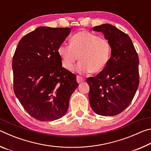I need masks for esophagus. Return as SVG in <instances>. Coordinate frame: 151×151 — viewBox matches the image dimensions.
Instances as JSON below:
<instances>
[{"label": "esophagus", "instance_id": "esophagus-1", "mask_svg": "<svg viewBox=\"0 0 151 151\" xmlns=\"http://www.w3.org/2000/svg\"><path fill=\"white\" fill-rule=\"evenodd\" d=\"M76 81H77V83H81L82 82L85 81V79H84L82 76H76Z\"/></svg>", "mask_w": 151, "mask_h": 151}]
</instances>
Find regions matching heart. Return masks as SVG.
Wrapping results in <instances>:
<instances>
[{
  "label": "heart",
  "mask_w": 151,
  "mask_h": 151,
  "mask_svg": "<svg viewBox=\"0 0 151 151\" xmlns=\"http://www.w3.org/2000/svg\"><path fill=\"white\" fill-rule=\"evenodd\" d=\"M57 52L65 69L72 70L79 57L76 68L78 73H99L108 65L111 47L106 39L83 30L71 37L70 45L61 44Z\"/></svg>",
  "instance_id": "1"
}]
</instances>
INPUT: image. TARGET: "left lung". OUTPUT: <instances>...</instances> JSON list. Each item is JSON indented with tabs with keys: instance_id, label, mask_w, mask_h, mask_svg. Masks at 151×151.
Segmentation results:
<instances>
[{
	"instance_id": "8db88e82",
	"label": "left lung",
	"mask_w": 151,
	"mask_h": 151,
	"mask_svg": "<svg viewBox=\"0 0 151 151\" xmlns=\"http://www.w3.org/2000/svg\"><path fill=\"white\" fill-rule=\"evenodd\" d=\"M93 29L108 40L111 57L102 72L86 79L89 102L97 114L114 116L129 105L139 87V57L129 35L113 25L103 24Z\"/></svg>"
}]
</instances>
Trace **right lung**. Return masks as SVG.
<instances>
[{"mask_svg":"<svg viewBox=\"0 0 151 151\" xmlns=\"http://www.w3.org/2000/svg\"><path fill=\"white\" fill-rule=\"evenodd\" d=\"M70 30L40 27L24 36L14 52V94L25 111L39 121H55L65 115L78 86L75 74L62 66L57 52Z\"/></svg>","mask_w":151,"mask_h":151,"instance_id":"1","label":"right lung"}]
</instances>
